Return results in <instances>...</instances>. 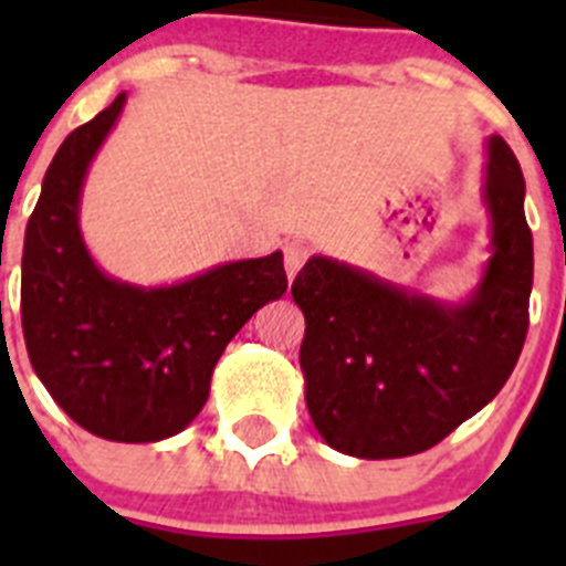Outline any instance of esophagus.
Wrapping results in <instances>:
<instances>
[{"label":"esophagus","instance_id":"obj_1","mask_svg":"<svg viewBox=\"0 0 566 566\" xmlns=\"http://www.w3.org/2000/svg\"><path fill=\"white\" fill-rule=\"evenodd\" d=\"M312 254V247H308L306 240H289L286 247H283V263H286V274L289 280H294V274L303 269V263Z\"/></svg>","mask_w":566,"mask_h":566}]
</instances>
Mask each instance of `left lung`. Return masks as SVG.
<instances>
[{"mask_svg":"<svg viewBox=\"0 0 566 566\" xmlns=\"http://www.w3.org/2000/svg\"><path fill=\"white\" fill-rule=\"evenodd\" d=\"M482 201L490 258L462 303L314 254L292 283L306 317V408L334 451L413 457L502 391L527 337L533 234L524 175L504 138H488Z\"/></svg>","mask_w":566,"mask_h":566,"instance_id":"8db88e82","label":"left lung"}]
</instances>
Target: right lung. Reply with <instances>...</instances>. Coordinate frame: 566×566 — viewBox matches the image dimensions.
<instances>
[{"label":"right lung","mask_w":566,"mask_h":566,"mask_svg":"<svg viewBox=\"0 0 566 566\" xmlns=\"http://www.w3.org/2000/svg\"><path fill=\"white\" fill-rule=\"evenodd\" d=\"M124 104L127 93L73 129L44 172L24 232L22 332L33 371L73 422L109 442H158L201 413L229 339L289 283L283 252L149 289L96 266L78 203Z\"/></svg>","instance_id":"right-lung-1"}]
</instances>
